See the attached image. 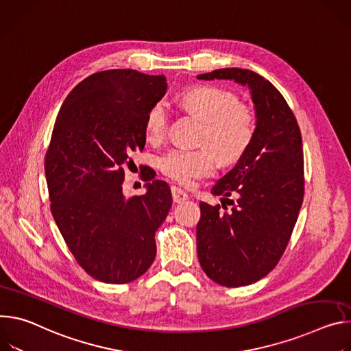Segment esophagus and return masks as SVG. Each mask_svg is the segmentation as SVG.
<instances>
[{"label":"esophagus","instance_id":"obj_1","mask_svg":"<svg viewBox=\"0 0 351 351\" xmlns=\"http://www.w3.org/2000/svg\"><path fill=\"white\" fill-rule=\"evenodd\" d=\"M171 195H173V201L176 204H181V202H185L188 199V193L185 191H182L181 188L178 186H171Z\"/></svg>","mask_w":351,"mask_h":351}]
</instances>
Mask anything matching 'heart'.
Masks as SVG:
<instances>
[{
    "label": "heart",
    "instance_id": "b5f03b06",
    "mask_svg": "<svg viewBox=\"0 0 351 351\" xmlns=\"http://www.w3.org/2000/svg\"><path fill=\"white\" fill-rule=\"evenodd\" d=\"M186 111L204 121L201 141L210 146L199 149H174L160 160V170L169 178L192 185L215 173L219 159L224 163L239 160L255 135V119L251 108L239 103L236 95L209 85L192 86L181 95ZM169 125L165 103H156L146 115L145 131L152 142L162 141Z\"/></svg>",
    "mask_w": 351,
    "mask_h": 351
}]
</instances>
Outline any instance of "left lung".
Listing matches in <instances>:
<instances>
[{"label":"left lung","mask_w":351,"mask_h":351,"mask_svg":"<svg viewBox=\"0 0 351 351\" xmlns=\"http://www.w3.org/2000/svg\"><path fill=\"white\" fill-rule=\"evenodd\" d=\"M198 80H230L247 86L255 107V135L213 195L231 197L230 212L201 202L197 248L205 274L226 287L252 285L280 261L304 198L302 139L282 93L250 69L221 68ZM223 209L224 205L221 204ZM227 209V206H226Z\"/></svg>","instance_id":"left-lung-1"}]
</instances>
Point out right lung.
I'll return each instance as SVG.
<instances>
[{"instance_id":"right-lung-1","label":"right lung","mask_w":351,"mask_h":351,"mask_svg":"<svg viewBox=\"0 0 351 351\" xmlns=\"http://www.w3.org/2000/svg\"><path fill=\"white\" fill-rule=\"evenodd\" d=\"M167 90L165 75L96 72L57 115L45 170L50 209L76 262L103 283H130L156 256L154 232L171 208L166 181L146 171L145 195L124 197V166L146 142L149 110Z\"/></svg>"}]
</instances>
